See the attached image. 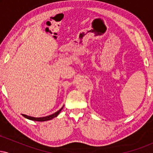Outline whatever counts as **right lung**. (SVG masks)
<instances>
[{
    "mask_svg": "<svg viewBox=\"0 0 153 153\" xmlns=\"http://www.w3.org/2000/svg\"><path fill=\"white\" fill-rule=\"evenodd\" d=\"M63 106L62 108H60V109L57 111V112H55V113L52 114L51 115H49V116H47V117H30V116H27L26 114H22L23 117H24L25 118L29 119V120H32V121H36V122H45V121H49V120H51V119H52L54 117H57V115L59 114V113H60V111H62V109L63 108Z\"/></svg>",
    "mask_w": 153,
    "mask_h": 153,
    "instance_id": "right-lung-1",
    "label": "right lung"
}]
</instances>
